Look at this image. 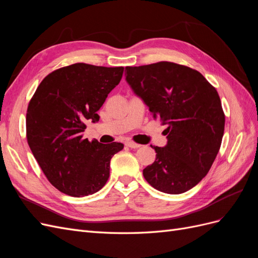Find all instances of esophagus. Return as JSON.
<instances>
[{"instance_id": "esophagus-1", "label": "esophagus", "mask_w": 258, "mask_h": 258, "mask_svg": "<svg viewBox=\"0 0 258 258\" xmlns=\"http://www.w3.org/2000/svg\"><path fill=\"white\" fill-rule=\"evenodd\" d=\"M126 145L128 147H130V148H139V147H141V144H138V143H135V142H132V141H128L126 143Z\"/></svg>"}]
</instances>
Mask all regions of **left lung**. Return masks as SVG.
Segmentation results:
<instances>
[{
	"mask_svg": "<svg viewBox=\"0 0 258 258\" xmlns=\"http://www.w3.org/2000/svg\"><path fill=\"white\" fill-rule=\"evenodd\" d=\"M124 75L154 118L167 126V145L152 146L156 159L143 170L147 183L171 195L191 189L222 143L225 115L216 89L196 70L168 61L126 67Z\"/></svg>",
	"mask_w": 258,
	"mask_h": 258,
	"instance_id": "left-lung-1",
	"label": "left lung"
}]
</instances>
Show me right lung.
Wrapping results in <instances>:
<instances>
[{"instance_id":"add662e5","label":"right lung","mask_w":258,"mask_h":258,"mask_svg":"<svg viewBox=\"0 0 258 258\" xmlns=\"http://www.w3.org/2000/svg\"><path fill=\"white\" fill-rule=\"evenodd\" d=\"M122 67L75 63L48 74L27 111V140L52 186L72 197L99 191L110 176L113 156L122 143H99L83 138L86 122H98L97 112L117 85Z\"/></svg>"}]
</instances>
